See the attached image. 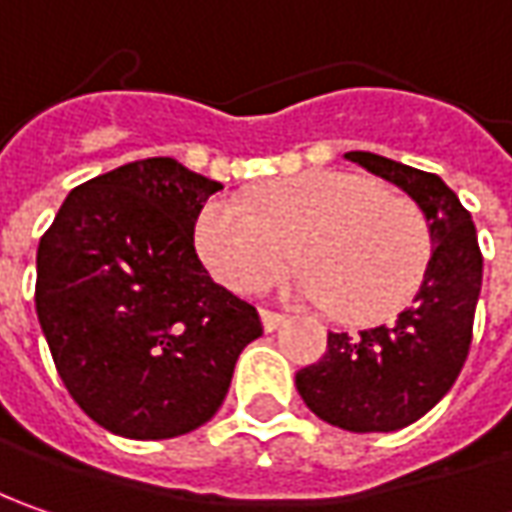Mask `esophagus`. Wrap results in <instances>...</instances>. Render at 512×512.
Listing matches in <instances>:
<instances>
[{
    "mask_svg": "<svg viewBox=\"0 0 512 512\" xmlns=\"http://www.w3.org/2000/svg\"><path fill=\"white\" fill-rule=\"evenodd\" d=\"M259 316H262V327H265L267 333H273L276 327L285 322V316H282V313H276V310H259Z\"/></svg>",
    "mask_w": 512,
    "mask_h": 512,
    "instance_id": "34e87169",
    "label": "esophagus"
}]
</instances>
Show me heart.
Instances as JSON below:
<instances>
[{"label": "heart", "mask_w": 512, "mask_h": 512, "mask_svg": "<svg viewBox=\"0 0 512 512\" xmlns=\"http://www.w3.org/2000/svg\"><path fill=\"white\" fill-rule=\"evenodd\" d=\"M205 267L236 293H256L290 259L302 273L290 293L350 322L399 313L422 285L433 236L422 207L379 182L313 170L256 193V210L233 196L210 199L196 219Z\"/></svg>", "instance_id": "obj_1"}]
</instances>
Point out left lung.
<instances>
[{"mask_svg":"<svg viewBox=\"0 0 512 512\" xmlns=\"http://www.w3.org/2000/svg\"><path fill=\"white\" fill-rule=\"evenodd\" d=\"M344 159L402 187L422 207L433 256L413 305L396 322L356 336L327 333L325 356L296 373V390L333 427L390 433L422 419L459 379L473 342L482 250L470 213L436 173L367 150Z\"/></svg>","mask_w":512,"mask_h":512,"instance_id":"obj_1","label":"left lung"}]
</instances>
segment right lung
Listing matches in <instances>:
<instances>
[{"label": "right lung", "mask_w": 512, "mask_h": 512, "mask_svg": "<svg viewBox=\"0 0 512 512\" xmlns=\"http://www.w3.org/2000/svg\"><path fill=\"white\" fill-rule=\"evenodd\" d=\"M222 190L170 156L73 187L36 253V316L70 399L125 439L202 427L239 353L262 336L256 307L207 276L193 247Z\"/></svg>", "instance_id": "right-lung-1"}]
</instances>
